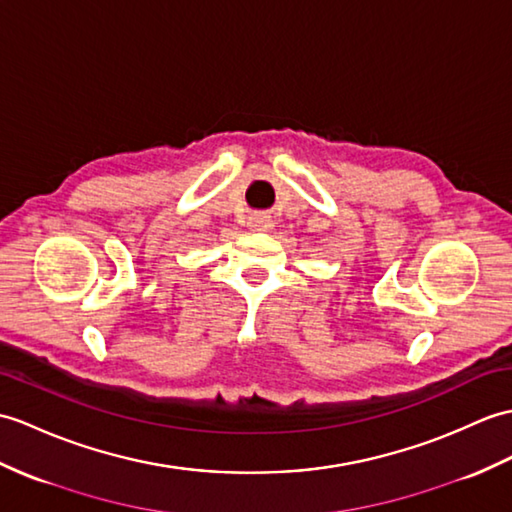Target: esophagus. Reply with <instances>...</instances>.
<instances>
[{
    "instance_id": "34e87169",
    "label": "esophagus",
    "mask_w": 512,
    "mask_h": 512,
    "mask_svg": "<svg viewBox=\"0 0 512 512\" xmlns=\"http://www.w3.org/2000/svg\"><path fill=\"white\" fill-rule=\"evenodd\" d=\"M275 227V222H272L270 216H251V229L253 231H270Z\"/></svg>"
}]
</instances>
